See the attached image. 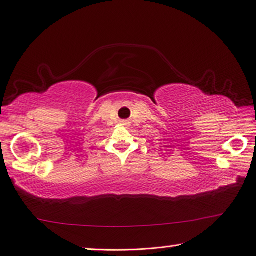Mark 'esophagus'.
I'll use <instances>...</instances> for the list:
<instances>
[{
    "label": "esophagus",
    "instance_id": "esophagus-1",
    "mask_svg": "<svg viewBox=\"0 0 256 256\" xmlns=\"http://www.w3.org/2000/svg\"><path fill=\"white\" fill-rule=\"evenodd\" d=\"M125 124H126V122H125Z\"/></svg>",
    "mask_w": 256,
    "mask_h": 256
}]
</instances>
